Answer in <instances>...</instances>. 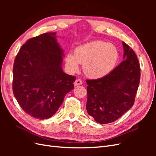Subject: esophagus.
Here are the masks:
<instances>
[{
  "instance_id": "esophagus-1",
  "label": "esophagus",
  "mask_w": 156,
  "mask_h": 156,
  "mask_svg": "<svg viewBox=\"0 0 156 156\" xmlns=\"http://www.w3.org/2000/svg\"><path fill=\"white\" fill-rule=\"evenodd\" d=\"M83 84V82H82V81L81 79H77L76 81H75V83H74V86H75V87H77V86H79V85H81V84Z\"/></svg>"
}]
</instances>
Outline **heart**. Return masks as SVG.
Returning a JSON list of instances; mask_svg holds the SVG:
<instances>
[{
	"instance_id": "obj_1",
	"label": "heart",
	"mask_w": 156,
	"mask_h": 156,
	"mask_svg": "<svg viewBox=\"0 0 156 156\" xmlns=\"http://www.w3.org/2000/svg\"><path fill=\"white\" fill-rule=\"evenodd\" d=\"M119 59L116 46L102 41H94L78 47L74 53L69 52L65 64L71 72H77L79 64L89 78L99 79L106 77L114 69Z\"/></svg>"
}]
</instances>
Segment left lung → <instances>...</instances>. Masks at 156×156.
Wrapping results in <instances>:
<instances>
[{"label": "left lung", "instance_id": "1", "mask_svg": "<svg viewBox=\"0 0 156 156\" xmlns=\"http://www.w3.org/2000/svg\"><path fill=\"white\" fill-rule=\"evenodd\" d=\"M123 61L106 77L87 80V111L96 122L108 124L119 119L133 105L140 70L135 52L124 41Z\"/></svg>", "mask_w": 156, "mask_h": 156}]
</instances>
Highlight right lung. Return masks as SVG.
<instances>
[{"mask_svg": "<svg viewBox=\"0 0 156 156\" xmlns=\"http://www.w3.org/2000/svg\"><path fill=\"white\" fill-rule=\"evenodd\" d=\"M56 34L48 32L28 40L13 64V95L23 111L40 120L55 114L76 79L63 72L64 51Z\"/></svg>", "mask_w": 156, "mask_h": 156, "instance_id": "1", "label": "right lung"}]
</instances>
